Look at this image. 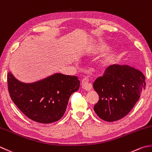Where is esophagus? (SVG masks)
I'll return each mask as SVG.
<instances>
[{"mask_svg":"<svg viewBox=\"0 0 152 152\" xmlns=\"http://www.w3.org/2000/svg\"><path fill=\"white\" fill-rule=\"evenodd\" d=\"M82 88L86 91H90L92 89V84L90 83L87 78H83L82 80Z\"/></svg>","mask_w":152,"mask_h":152,"instance_id":"1","label":"esophagus"}]
</instances>
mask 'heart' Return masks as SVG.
Wrapping results in <instances>:
<instances>
[{
  "mask_svg": "<svg viewBox=\"0 0 152 152\" xmlns=\"http://www.w3.org/2000/svg\"><path fill=\"white\" fill-rule=\"evenodd\" d=\"M112 61H113V56H109L103 61L102 63L103 64V66H108L109 64L111 63Z\"/></svg>",
  "mask_w": 152,
  "mask_h": 152,
  "instance_id": "1",
  "label": "heart"
}]
</instances>
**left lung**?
Here are the masks:
<instances>
[{
    "instance_id": "8db88e82",
    "label": "left lung",
    "mask_w": 152,
    "mask_h": 152,
    "mask_svg": "<svg viewBox=\"0 0 152 152\" xmlns=\"http://www.w3.org/2000/svg\"><path fill=\"white\" fill-rule=\"evenodd\" d=\"M99 101L94 110L103 121L113 122L129 113L145 90V76L127 65L113 64L94 82Z\"/></svg>"
}]
</instances>
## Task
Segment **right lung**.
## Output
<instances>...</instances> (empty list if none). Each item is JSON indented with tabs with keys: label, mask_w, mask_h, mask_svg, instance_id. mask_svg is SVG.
Listing matches in <instances>:
<instances>
[{
	"label": "right lung",
	"mask_w": 152,
	"mask_h": 152,
	"mask_svg": "<svg viewBox=\"0 0 152 152\" xmlns=\"http://www.w3.org/2000/svg\"><path fill=\"white\" fill-rule=\"evenodd\" d=\"M7 82L9 94L18 108L31 120L43 124L60 120L70 96L80 88L78 77L62 74L24 84L8 72Z\"/></svg>",
	"instance_id": "right-lung-1"
}]
</instances>
